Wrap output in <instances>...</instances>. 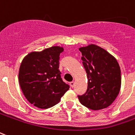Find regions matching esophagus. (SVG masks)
I'll return each mask as SVG.
<instances>
[{
	"label": "esophagus",
	"mask_w": 135,
	"mask_h": 135,
	"mask_svg": "<svg viewBox=\"0 0 135 135\" xmlns=\"http://www.w3.org/2000/svg\"><path fill=\"white\" fill-rule=\"evenodd\" d=\"M70 86L72 87V88H73L74 86V81H71L70 83Z\"/></svg>",
	"instance_id": "34e87169"
}]
</instances>
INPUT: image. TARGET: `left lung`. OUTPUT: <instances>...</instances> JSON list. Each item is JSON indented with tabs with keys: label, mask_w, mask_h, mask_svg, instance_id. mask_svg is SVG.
Here are the masks:
<instances>
[{
	"label": "left lung",
	"mask_w": 135,
	"mask_h": 135,
	"mask_svg": "<svg viewBox=\"0 0 135 135\" xmlns=\"http://www.w3.org/2000/svg\"><path fill=\"white\" fill-rule=\"evenodd\" d=\"M79 49L88 78L87 90L82 95H78L79 100L93 110L107 108L120 91V66L113 56L97 45H90Z\"/></svg>",
	"instance_id": "1"
}]
</instances>
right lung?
Returning a JSON list of instances; mask_svg holds the SVG:
<instances>
[{"mask_svg": "<svg viewBox=\"0 0 135 135\" xmlns=\"http://www.w3.org/2000/svg\"><path fill=\"white\" fill-rule=\"evenodd\" d=\"M62 51V47L54 46L30 53L21 62L19 72L21 90L28 101L38 108L48 109L58 104L70 88L59 69Z\"/></svg>", "mask_w": 135, "mask_h": 135, "instance_id": "obj_1", "label": "right lung"}]
</instances>
